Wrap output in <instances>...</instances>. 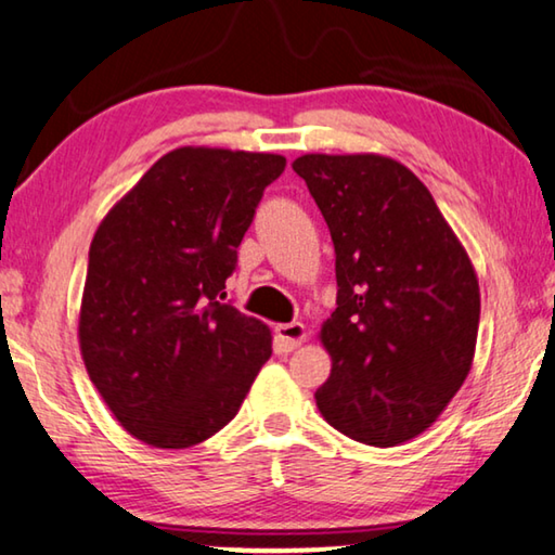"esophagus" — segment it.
<instances>
[{
	"mask_svg": "<svg viewBox=\"0 0 555 555\" xmlns=\"http://www.w3.org/2000/svg\"><path fill=\"white\" fill-rule=\"evenodd\" d=\"M305 339H307L305 324L293 322V324H278L275 326V341H278V349L280 351H293Z\"/></svg>",
	"mask_w": 555,
	"mask_h": 555,
	"instance_id": "obj_1",
	"label": "esophagus"
}]
</instances>
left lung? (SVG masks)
I'll return each instance as SVG.
<instances>
[{
  "label": "left lung",
  "mask_w": 555,
  "mask_h": 555,
  "mask_svg": "<svg viewBox=\"0 0 555 555\" xmlns=\"http://www.w3.org/2000/svg\"><path fill=\"white\" fill-rule=\"evenodd\" d=\"M293 169L320 206L337 256V310L320 339L332 374L324 421L393 448L428 430L472 369L479 283L433 194L380 154H302Z\"/></svg>",
  "instance_id": "8db88e82"
}]
</instances>
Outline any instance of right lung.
Returning <instances> with one entry per match:
<instances>
[{
  "label": "right lung",
  "instance_id": "1",
  "mask_svg": "<svg viewBox=\"0 0 555 555\" xmlns=\"http://www.w3.org/2000/svg\"><path fill=\"white\" fill-rule=\"evenodd\" d=\"M285 157L179 147L98 225L78 339L117 423L162 450L229 425L272 353L270 330L225 297L238 245Z\"/></svg>",
  "mask_w": 555,
  "mask_h": 555
}]
</instances>
